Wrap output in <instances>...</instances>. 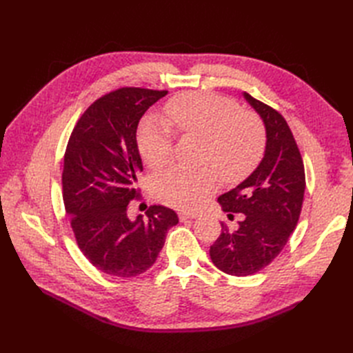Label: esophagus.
I'll list each match as a JSON object with an SVG mask.
<instances>
[{
  "mask_svg": "<svg viewBox=\"0 0 353 353\" xmlns=\"http://www.w3.org/2000/svg\"><path fill=\"white\" fill-rule=\"evenodd\" d=\"M178 215H179V221H181V222H184V221H187V219H194V218H197V213H193V212H179Z\"/></svg>",
  "mask_w": 353,
  "mask_h": 353,
  "instance_id": "esophagus-1",
  "label": "esophagus"
}]
</instances>
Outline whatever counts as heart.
Masks as SVG:
<instances>
[{"label": "heart", "mask_w": 353, "mask_h": 353, "mask_svg": "<svg viewBox=\"0 0 353 353\" xmlns=\"http://www.w3.org/2000/svg\"><path fill=\"white\" fill-rule=\"evenodd\" d=\"M175 130L205 141L203 163H209L227 183H239L258 166L265 148V132L258 117L241 113L239 104L205 92L179 94L166 104ZM138 152L150 169L163 168L172 153L169 126L147 117L138 128ZM218 188L212 169L170 168L153 181L156 197L165 205L191 210Z\"/></svg>", "instance_id": "obj_1"}]
</instances>
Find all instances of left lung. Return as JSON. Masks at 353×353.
<instances>
[{
  "mask_svg": "<svg viewBox=\"0 0 353 353\" xmlns=\"http://www.w3.org/2000/svg\"><path fill=\"white\" fill-rule=\"evenodd\" d=\"M265 126V153L253 172L218 197L223 212L243 213L239 228L221 223V236L210 245V259L222 272L245 276L268 266L288 241L301 216L305 168L284 117L243 92Z\"/></svg>",
  "mask_w": 353,
  "mask_h": 353,
  "instance_id": "left-lung-1",
  "label": "left lung"
}]
</instances>
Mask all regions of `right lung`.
Masks as SVG:
<instances>
[{
	"label": "right lung",
	"mask_w": 353,
	"mask_h": 353,
	"mask_svg": "<svg viewBox=\"0 0 353 353\" xmlns=\"http://www.w3.org/2000/svg\"><path fill=\"white\" fill-rule=\"evenodd\" d=\"M166 94L145 88L105 94L85 110L68 143L61 183L74 239L95 268L119 279L152 268L169 228L178 223L165 206H152L147 218L128 216L143 172L137 128Z\"/></svg>",
	"instance_id": "add662e5"
}]
</instances>
